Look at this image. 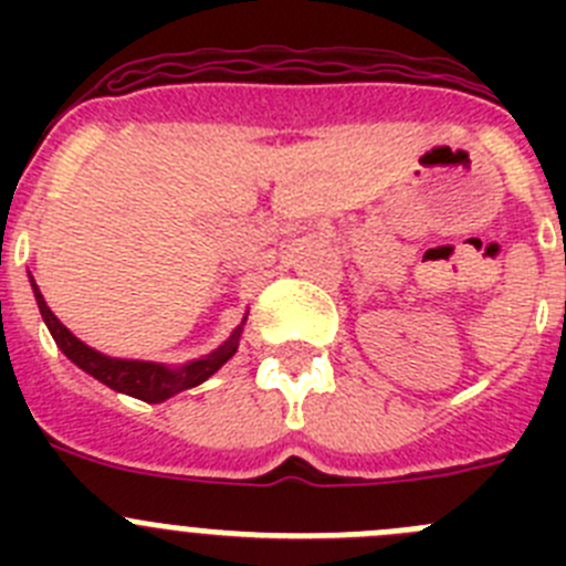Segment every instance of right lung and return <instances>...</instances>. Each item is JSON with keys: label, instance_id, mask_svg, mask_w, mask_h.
I'll return each instance as SVG.
<instances>
[{"label": "right lung", "instance_id": "add662e5", "mask_svg": "<svg viewBox=\"0 0 566 566\" xmlns=\"http://www.w3.org/2000/svg\"><path fill=\"white\" fill-rule=\"evenodd\" d=\"M30 286H33V294H36L39 312H42L44 326L53 334L56 345L62 348L64 357L70 363H76L82 371H87L90 377H96L98 382H104L107 388L118 394H127V397L142 399V402H164V399L175 397V394L187 391V388H195V385L207 382L223 363L234 357L240 345V334H243V323L229 334V339L223 345H218L212 354L198 359H189L187 365H164V363H147V359H118L107 357V354L90 348L87 343L76 337L64 326L56 314L50 312V306L44 303L42 292H39L36 280L30 277Z\"/></svg>", "mask_w": 566, "mask_h": 566}]
</instances>
